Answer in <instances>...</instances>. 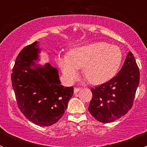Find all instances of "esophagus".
<instances>
[{"label": "esophagus", "instance_id": "esophagus-1", "mask_svg": "<svg viewBox=\"0 0 147 147\" xmlns=\"http://www.w3.org/2000/svg\"><path fill=\"white\" fill-rule=\"evenodd\" d=\"M80 88H74V93H78V92L80 91Z\"/></svg>", "mask_w": 147, "mask_h": 147}]
</instances>
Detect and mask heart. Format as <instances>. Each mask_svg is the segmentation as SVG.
<instances>
[{"mask_svg":"<svg viewBox=\"0 0 147 147\" xmlns=\"http://www.w3.org/2000/svg\"><path fill=\"white\" fill-rule=\"evenodd\" d=\"M122 58L123 54L119 46L96 42L74 48L69 54H59L57 63L70 82L76 80L83 66V74L92 84L99 85L115 76Z\"/></svg>","mask_w":147,"mask_h":147,"instance_id":"heart-1","label":"heart"}]
</instances>
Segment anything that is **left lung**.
I'll use <instances>...</instances> for the list:
<instances>
[{"instance_id":"obj_1","label":"left lung","mask_w":147,"mask_h":147,"mask_svg":"<svg viewBox=\"0 0 147 147\" xmlns=\"http://www.w3.org/2000/svg\"><path fill=\"white\" fill-rule=\"evenodd\" d=\"M140 72L131 51L115 77L95 88L88 110L97 121L110 123L125 115L133 105Z\"/></svg>"}]
</instances>
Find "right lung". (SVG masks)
<instances>
[{"mask_svg": "<svg viewBox=\"0 0 147 147\" xmlns=\"http://www.w3.org/2000/svg\"><path fill=\"white\" fill-rule=\"evenodd\" d=\"M37 44L27 45L18 54L11 80L22 113L34 124L46 127L62 117L74 88L62 86L58 71L50 64L44 67L36 65L34 61L38 59L40 51Z\"/></svg>", "mask_w": 147, "mask_h": 147, "instance_id": "right-lung-1", "label": "right lung"}]
</instances>
